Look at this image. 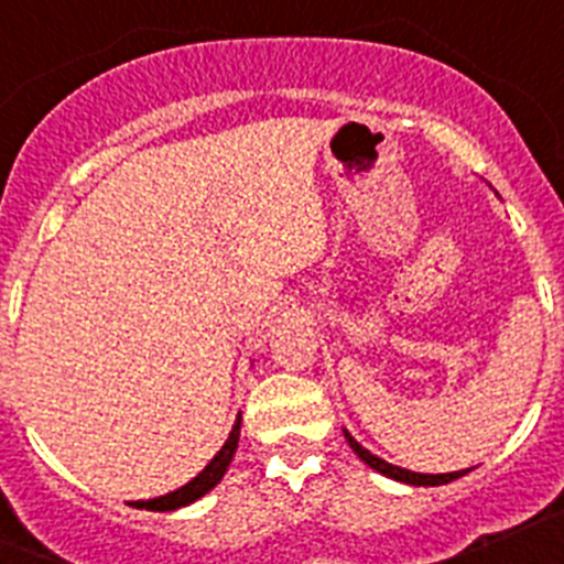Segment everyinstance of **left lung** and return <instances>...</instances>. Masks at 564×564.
Here are the masks:
<instances>
[{"mask_svg":"<svg viewBox=\"0 0 564 564\" xmlns=\"http://www.w3.org/2000/svg\"><path fill=\"white\" fill-rule=\"evenodd\" d=\"M344 437H347V443H350V449L356 452L358 457H361L364 463L370 468H376V471H381V475L392 477V480H401V482H410V486H443V482H452L457 480V477H463L468 471H449V475H421V471H410V468H401V466H392V463L381 460V457H376L372 452H367L361 446V443L356 441V437L350 435V432L344 430Z\"/></svg>","mask_w":564,"mask_h":564,"instance_id":"obj_1","label":"left lung"}]
</instances>
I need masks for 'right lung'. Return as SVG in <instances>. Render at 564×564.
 Listing matches in <instances>:
<instances>
[{
	"label": "right lung",
	"instance_id": "1",
	"mask_svg": "<svg viewBox=\"0 0 564 564\" xmlns=\"http://www.w3.org/2000/svg\"><path fill=\"white\" fill-rule=\"evenodd\" d=\"M239 423H242V415H237V421H234V430L231 435H228V441L223 443V449L212 457V463H208V466L203 468L200 475L194 477V480H188L186 486H181L177 491L154 497V500H138L134 506L147 508V511H174V508H183L188 506V502L200 500L203 495H208V491L223 480L228 466H231V457L234 452H237V443H239Z\"/></svg>",
	"mask_w": 564,
	"mask_h": 564
}]
</instances>
